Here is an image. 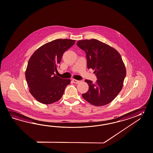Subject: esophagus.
<instances>
[{
	"mask_svg": "<svg viewBox=\"0 0 153 153\" xmlns=\"http://www.w3.org/2000/svg\"><path fill=\"white\" fill-rule=\"evenodd\" d=\"M72 81H73V82L75 83V84H78L79 82H80L79 80H76V79H73V80H72Z\"/></svg>",
	"mask_w": 153,
	"mask_h": 153,
	"instance_id": "esophagus-1",
	"label": "esophagus"
}]
</instances>
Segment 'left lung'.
Here are the masks:
<instances>
[{
    "instance_id": "8db88e82",
    "label": "left lung",
    "mask_w": 153,
    "mask_h": 153,
    "mask_svg": "<svg viewBox=\"0 0 153 153\" xmlns=\"http://www.w3.org/2000/svg\"><path fill=\"white\" fill-rule=\"evenodd\" d=\"M76 45L85 51L87 67L94 70L98 79L95 83L85 80L89 90L82 98L93 105H105L123 86L126 71L122 56L113 48L95 39L79 40Z\"/></svg>"
}]
</instances>
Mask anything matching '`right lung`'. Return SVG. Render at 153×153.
Returning <instances> with one entry per match:
<instances>
[{"label": "right lung", "instance_id": "right-lung-1", "mask_svg": "<svg viewBox=\"0 0 153 153\" xmlns=\"http://www.w3.org/2000/svg\"><path fill=\"white\" fill-rule=\"evenodd\" d=\"M75 42L68 39L54 40L41 46L30 56L25 75L29 92L37 101L50 104L63 96L71 80L60 78L54 72L64 53Z\"/></svg>", "mask_w": 153, "mask_h": 153}]
</instances>
